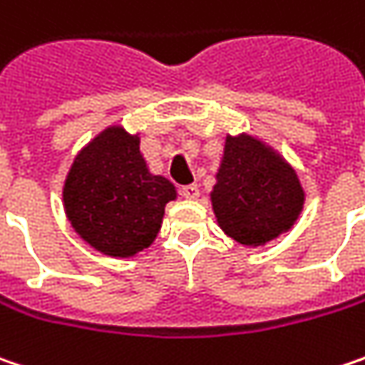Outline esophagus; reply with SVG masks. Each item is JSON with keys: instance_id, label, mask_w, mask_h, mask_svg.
Listing matches in <instances>:
<instances>
[{"instance_id": "1", "label": "esophagus", "mask_w": 365, "mask_h": 365, "mask_svg": "<svg viewBox=\"0 0 365 365\" xmlns=\"http://www.w3.org/2000/svg\"><path fill=\"white\" fill-rule=\"evenodd\" d=\"M180 195H182L185 199H197V197H199V187H197V185H185V187L180 189Z\"/></svg>"}]
</instances>
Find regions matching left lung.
<instances>
[{"label": "left lung", "instance_id": "obj_1", "mask_svg": "<svg viewBox=\"0 0 365 365\" xmlns=\"http://www.w3.org/2000/svg\"><path fill=\"white\" fill-rule=\"evenodd\" d=\"M217 224L240 245H264L292 228L304 205L296 170L250 135L228 137L211 192Z\"/></svg>", "mask_w": 365, "mask_h": 365}]
</instances>
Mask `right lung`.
<instances>
[{
	"label": "right lung",
	"mask_w": 365,
	"mask_h": 365,
	"mask_svg": "<svg viewBox=\"0 0 365 365\" xmlns=\"http://www.w3.org/2000/svg\"><path fill=\"white\" fill-rule=\"evenodd\" d=\"M174 197L173 182L148 173L139 139L123 127L106 129L82 150L63 189L71 226L110 257H131L152 245Z\"/></svg>",
	"instance_id": "add662e5"
}]
</instances>
